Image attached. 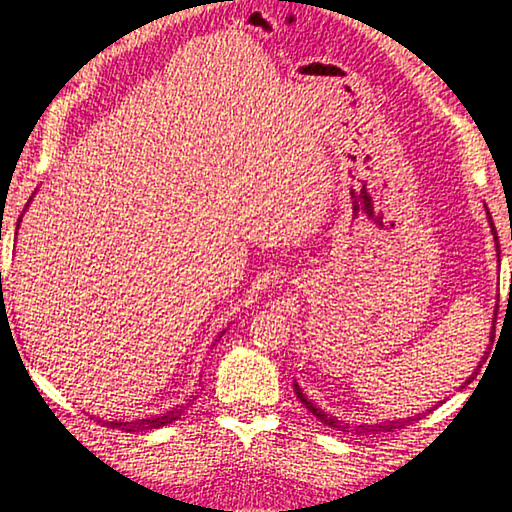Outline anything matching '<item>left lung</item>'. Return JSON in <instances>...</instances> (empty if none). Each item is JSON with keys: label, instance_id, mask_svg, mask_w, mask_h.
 Returning <instances> with one entry per match:
<instances>
[{"label": "left lung", "instance_id": "left-lung-1", "mask_svg": "<svg viewBox=\"0 0 512 512\" xmlns=\"http://www.w3.org/2000/svg\"><path fill=\"white\" fill-rule=\"evenodd\" d=\"M485 212H488V207H485ZM488 221H490V228H492V235H495V244H497V257L501 255L499 253V241H497V230H495V223H492V219H490V212H488ZM495 323H497V309H495V320H492V332H490V345H492V339H495ZM483 363V361H481ZM481 363L479 366H476V370L481 368ZM476 377V372L474 375H470L465 379V384H470V381ZM463 388V386H461ZM293 391H296V395H298V400L305 404V409L311 413V415H316V418L323 422V424H329V427H334V429H339V431H354L357 433V436H372V433H386V431H395V429H404L406 424H413V420H418L420 415H413V418H400V420H384V422H377V424H368V422H361V424H357V427H350V424H345L343 420H336L334 415H329V413H325V411H320V409H316V404L311 402V400H307V395L302 393V388L298 386V381H293Z\"/></svg>", "mask_w": 512, "mask_h": 512}]
</instances>
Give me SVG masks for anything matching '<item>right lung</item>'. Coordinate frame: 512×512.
<instances>
[{"label": "right lung", "instance_id": "obj_1", "mask_svg": "<svg viewBox=\"0 0 512 512\" xmlns=\"http://www.w3.org/2000/svg\"><path fill=\"white\" fill-rule=\"evenodd\" d=\"M31 203V201H29ZM29 207V205H27ZM20 221H22V216L20 219H17V228H20ZM17 235V232H15ZM2 275V273H0ZM225 334V329L223 332L216 336V339H221V336ZM183 409L185 406H178V409H171V411H164V413H160V415H155V418H144V420H131V422H121V420H112V422H103V424H108V427H112V429H121V431H149V429H160V427H164V424H171L173 420H178L180 418V413H183Z\"/></svg>", "mask_w": 512, "mask_h": 512}]
</instances>
